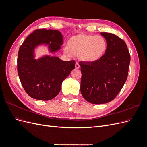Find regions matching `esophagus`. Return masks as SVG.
<instances>
[{
    "instance_id": "1",
    "label": "esophagus",
    "mask_w": 147,
    "mask_h": 147,
    "mask_svg": "<svg viewBox=\"0 0 147 147\" xmlns=\"http://www.w3.org/2000/svg\"><path fill=\"white\" fill-rule=\"evenodd\" d=\"M80 67V66L79 63L77 62V63H75V68H76V69H79Z\"/></svg>"
}]
</instances>
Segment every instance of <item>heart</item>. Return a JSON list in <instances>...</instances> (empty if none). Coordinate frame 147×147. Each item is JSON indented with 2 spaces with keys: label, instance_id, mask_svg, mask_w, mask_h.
Returning a JSON list of instances; mask_svg holds the SVG:
<instances>
[{
  "label": "heart",
  "instance_id": "heart-1",
  "mask_svg": "<svg viewBox=\"0 0 147 147\" xmlns=\"http://www.w3.org/2000/svg\"><path fill=\"white\" fill-rule=\"evenodd\" d=\"M107 42L100 35H78L70 40L65 51L69 56L78 55L84 63H94L105 54Z\"/></svg>",
  "mask_w": 147,
  "mask_h": 147
}]
</instances>
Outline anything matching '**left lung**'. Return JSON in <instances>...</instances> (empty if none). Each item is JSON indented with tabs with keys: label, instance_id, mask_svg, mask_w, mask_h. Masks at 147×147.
I'll list each match as a JSON object with an SVG mask.
<instances>
[{
	"label": "left lung",
	"instance_id": "left-lung-1",
	"mask_svg": "<svg viewBox=\"0 0 147 147\" xmlns=\"http://www.w3.org/2000/svg\"><path fill=\"white\" fill-rule=\"evenodd\" d=\"M100 34L107 42L104 56L94 63H80L81 93L94 104L107 103L117 97L127 80L131 61L124 40L113 34Z\"/></svg>",
	"mask_w": 147,
	"mask_h": 147
}]
</instances>
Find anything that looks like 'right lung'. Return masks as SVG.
<instances>
[{"label":"right lung","mask_w":147,"mask_h":147,"mask_svg":"<svg viewBox=\"0 0 147 147\" xmlns=\"http://www.w3.org/2000/svg\"><path fill=\"white\" fill-rule=\"evenodd\" d=\"M63 37L57 30L37 29L21 45L17 64L20 82L27 94L40 100L53 99L59 94L63 80L75 69L74 61H63L57 56L45 55L35 59V49L48 47L51 53L58 51Z\"/></svg>","instance_id":"right-lung-1"}]
</instances>
